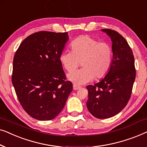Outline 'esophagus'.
<instances>
[{
	"instance_id": "1",
	"label": "esophagus",
	"mask_w": 147,
	"mask_h": 147,
	"mask_svg": "<svg viewBox=\"0 0 147 147\" xmlns=\"http://www.w3.org/2000/svg\"><path fill=\"white\" fill-rule=\"evenodd\" d=\"M73 88H74V90H77L80 89V88H81V87H80V86H76V85H74L73 86Z\"/></svg>"
}]
</instances>
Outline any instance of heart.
<instances>
[{"label": "heart", "instance_id": "b5f03b06", "mask_svg": "<svg viewBox=\"0 0 147 147\" xmlns=\"http://www.w3.org/2000/svg\"><path fill=\"white\" fill-rule=\"evenodd\" d=\"M71 51H64L59 61L66 71L71 72L79 67L82 69L69 74L68 80L76 85H82L95 79H101L109 72L113 60L111 45L99 42L88 35L76 38L70 44Z\"/></svg>", "mask_w": 147, "mask_h": 147}]
</instances>
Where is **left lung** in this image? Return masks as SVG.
I'll use <instances>...</instances> for the list:
<instances>
[{
	"label": "left lung",
	"instance_id": "left-lung-1",
	"mask_svg": "<svg viewBox=\"0 0 147 147\" xmlns=\"http://www.w3.org/2000/svg\"><path fill=\"white\" fill-rule=\"evenodd\" d=\"M112 40L113 60L105 78L88 90L87 108L94 117L106 119L116 115L126 106L131 96L136 78L131 48L122 36L114 30L102 29Z\"/></svg>",
	"mask_w": 147,
	"mask_h": 147
}]
</instances>
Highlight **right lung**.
Masks as SVG:
<instances>
[{"mask_svg": "<svg viewBox=\"0 0 147 147\" xmlns=\"http://www.w3.org/2000/svg\"><path fill=\"white\" fill-rule=\"evenodd\" d=\"M68 39L67 33L37 32L23 40L14 56L12 82L22 107L35 119L55 118L73 90L59 61Z\"/></svg>", "mask_w": 147, "mask_h": 147, "instance_id": "right-lung-1", "label": "right lung"}]
</instances>
